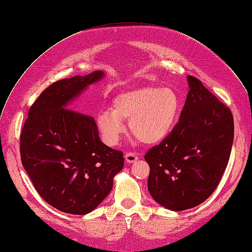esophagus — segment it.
<instances>
[{
    "instance_id": "esophagus-1",
    "label": "esophagus",
    "mask_w": 252,
    "mask_h": 252,
    "mask_svg": "<svg viewBox=\"0 0 252 252\" xmlns=\"http://www.w3.org/2000/svg\"><path fill=\"white\" fill-rule=\"evenodd\" d=\"M125 158L126 160L127 163H132V162H136L138 160V155L136 153H131V152H127L125 155Z\"/></svg>"
}]
</instances>
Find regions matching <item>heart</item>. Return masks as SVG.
I'll use <instances>...</instances> for the list:
<instances>
[{
    "label": "heart",
    "instance_id": "heart-1",
    "mask_svg": "<svg viewBox=\"0 0 252 252\" xmlns=\"http://www.w3.org/2000/svg\"><path fill=\"white\" fill-rule=\"evenodd\" d=\"M180 109V99L169 87L144 86L114 97L112 109L97 114L96 123L103 142L115 146L126 131L125 122L139 141L153 145L169 136Z\"/></svg>",
    "mask_w": 252,
    "mask_h": 252
}]
</instances>
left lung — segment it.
<instances>
[{
	"mask_svg": "<svg viewBox=\"0 0 252 252\" xmlns=\"http://www.w3.org/2000/svg\"><path fill=\"white\" fill-rule=\"evenodd\" d=\"M169 136L150 149L148 189L171 211L194 208L215 191L229 162L234 139L231 110L197 78Z\"/></svg>",
	"mask_w": 252,
	"mask_h": 252,
	"instance_id": "obj_1",
	"label": "left lung"
}]
</instances>
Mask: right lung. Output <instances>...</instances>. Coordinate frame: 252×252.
I'll return each mask as SVG.
<instances>
[{"instance_id": "add662e5", "label": "right lung", "mask_w": 252, "mask_h": 252, "mask_svg": "<svg viewBox=\"0 0 252 252\" xmlns=\"http://www.w3.org/2000/svg\"><path fill=\"white\" fill-rule=\"evenodd\" d=\"M103 76L95 71L52 84L31 105L20 133L21 161L33 186L48 205L66 214L93 211L124 167L123 152L100 141L93 117L66 108Z\"/></svg>"}]
</instances>
